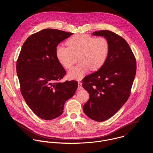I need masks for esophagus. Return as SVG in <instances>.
I'll use <instances>...</instances> for the list:
<instances>
[{
	"label": "esophagus",
	"instance_id": "esophagus-1",
	"mask_svg": "<svg viewBox=\"0 0 153 153\" xmlns=\"http://www.w3.org/2000/svg\"><path fill=\"white\" fill-rule=\"evenodd\" d=\"M82 83L81 82H78V88H77V89H78L79 90H82V89L83 88L82 85Z\"/></svg>",
	"mask_w": 153,
	"mask_h": 153
}]
</instances>
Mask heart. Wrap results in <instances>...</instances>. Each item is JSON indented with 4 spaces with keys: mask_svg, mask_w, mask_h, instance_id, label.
Masks as SVG:
<instances>
[{
    "mask_svg": "<svg viewBox=\"0 0 153 153\" xmlns=\"http://www.w3.org/2000/svg\"><path fill=\"white\" fill-rule=\"evenodd\" d=\"M68 47L57 46L56 56L59 62L67 69L71 68L77 58L80 62L68 72L73 79H81L90 69L96 71L104 64L108 55L110 45L106 38L79 34L70 37L66 42Z\"/></svg>",
    "mask_w": 153,
    "mask_h": 153,
    "instance_id": "heart-1",
    "label": "heart"
}]
</instances>
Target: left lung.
<instances>
[{"mask_svg":"<svg viewBox=\"0 0 153 153\" xmlns=\"http://www.w3.org/2000/svg\"><path fill=\"white\" fill-rule=\"evenodd\" d=\"M92 35L106 38L110 50L103 66L83 80L82 86L90 95L83 110L90 119L102 122L114 115L127 101L136 76V61L128 43L118 34L101 30Z\"/></svg>","mask_w":153,"mask_h":153,"instance_id":"obj_1","label":"left lung"}]
</instances>
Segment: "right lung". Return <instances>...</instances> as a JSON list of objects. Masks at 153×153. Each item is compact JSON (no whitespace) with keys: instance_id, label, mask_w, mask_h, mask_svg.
Masks as SVG:
<instances>
[{"instance_id":"obj_1","label":"right lung","mask_w":153,"mask_h":153,"mask_svg":"<svg viewBox=\"0 0 153 153\" xmlns=\"http://www.w3.org/2000/svg\"><path fill=\"white\" fill-rule=\"evenodd\" d=\"M72 34L56 29L42 30L27 38L19 54L16 71L22 95L42 119L60 116L65 103L77 88L76 80L59 82L66 71L56 56L59 43Z\"/></svg>"}]
</instances>
